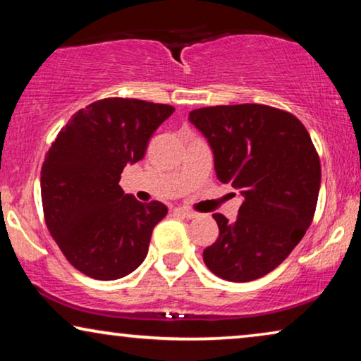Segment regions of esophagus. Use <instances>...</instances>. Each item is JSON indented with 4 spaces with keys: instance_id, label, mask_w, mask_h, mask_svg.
Returning a JSON list of instances; mask_svg holds the SVG:
<instances>
[{
    "instance_id": "esophagus-1",
    "label": "esophagus",
    "mask_w": 361,
    "mask_h": 361,
    "mask_svg": "<svg viewBox=\"0 0 361 361\" xmlns=\"http://www.w3.org/2000/svg\"><path fill=\"white\" fill-rule=\"evenodd\" d=\"M176 214L185 216V219H195V216H197V214H195L194 210L184 209V207H179V209H176Z\"/></svg>"
}]
</instances>
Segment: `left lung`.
<instances>
[{
    "label": "left lung",
    "instance_id": "obj_1",
    "mask_svg": "<svg viewBox=\"0 0 361 361\" xmlns=\"http://www.w3.org/2000/svg\"><path fill=\"white\" fill-rule=\"evenodd\" d=\"M214 151L216 177L243 195L235 221L214 214L219 238L204 250L212 273L248 283L278 268L312 224L320 161L293 113L268 105L205 106L189 113Z\"/></svg>",
    "mask_w": 361,
    "mask_h": 361
}]
</instances>
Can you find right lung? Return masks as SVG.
I'll use <instances>...</instances> for the list:
<instances>
[{
  "instance_id": "right-lung-1",
  "label": "right lung",
  "mask_w": 361,
  "mask_h": 361,
  "mask_svg": "<svg viewBox=\"0 0 361 361\" xmlns=\"http://www.w3.org/2000/svg\"><path fill=\"white\" fill-rule=\"evenodd\" d=\"M174 106L136 98H103L78 110L59 131L41 171L44 220L68 263L93 279L135 271L167 207L141 204L120 187L126 164Z\"/></svg>"
}]
</instances>
